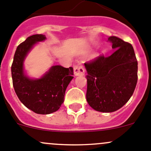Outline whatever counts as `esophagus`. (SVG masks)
Segmentation results:
<instances>
[{"label": "esophagus", "instance_id": "obj_1", "mask_svg": "<svg viewBox=\"0 0 151 151\" xmlns=\"http://www.w3.org/2000/svg\"><path fill=\"white\" fill-rule=\"evenodd\" d=\"M74 74L75 76H83L85 74V69L80 63L74 66Z\"/></svg>", "mask_w": 151, "mask_h": 151}]
</instances>
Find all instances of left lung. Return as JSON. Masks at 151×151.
I'll return each instance as SVG.
<instances>
[{"instance_id":"obj_1","label":"left lung","mask_w":151,"mask_h":151,"mask_svg":"<svg viewBox=\"0 0 151 151\" xmlns=\"http://www.w3.org/2000/svg\"><path fill=\"white\" fill-rule=\"evenodd\" d=\"M108 41L115 49L110 55L98 56L85 63L86 99L95 110L112 112L130 99L137 83V60L131 44L116 36Z\"/></svg>"}]
</instances>
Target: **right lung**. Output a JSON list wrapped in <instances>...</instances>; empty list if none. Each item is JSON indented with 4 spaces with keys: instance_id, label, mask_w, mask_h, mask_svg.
<instances>
[{
    "instance_id": "right-lung-1",
    "label": "right lung",
    "mask_w": 151,
    "mask_h": 151,
    "mask_svg": "<svg viewBox=\"0 0 151 151\" xmlns=\"http://www.w3.org/2000/svg\"><path fill=\"white\" fill-rule=\"evenodd\" d=\"M45 35L30 36L15 51L12 65V77L15 93L27 108L37 114L52 113L64 101L65 92L73 79L72 67L53 66L40 79H30L24 73L23 62L37 42L45 40Z\"/></svg>"
}]
</instances>
